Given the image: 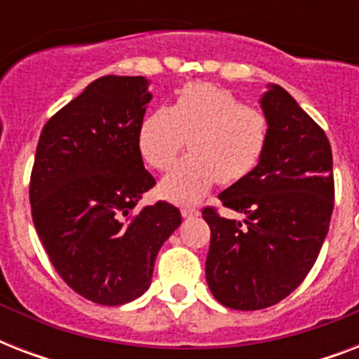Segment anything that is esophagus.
Listing matches in <instances>:
<instances>
[{
  "label": "esophagus",
  "instance_id": "34e87169",
  "mask_svg": "<svg viewBox=\"0 0 359 359\" xmlns=\"http://www.w3.org/2000/svg\"><path fill=\"white\" fill-rule=\"evenodd\" d=\"M180 214H182V218H197V216H199V210L194 207H182L180 208Z\"/></svg>",
  "mask_w": 359,
  "mask_h": 359
}]
</instances>
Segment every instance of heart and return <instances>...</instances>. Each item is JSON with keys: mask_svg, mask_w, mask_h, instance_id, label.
<instances>
[{"mask_svg": "<svg viewBox=\"0 0 359 359\" xmlns=\"http://www.w3.org/2000/svg\"><path fill=\"white\" fill-rule=\"evenodd\" d=\"M268 140L270 123L261 109L207 81L182 87L169 108L149 111L137 130L141 156L154 169H168L190 143V154L162 180V194L175 203L199 201L218 180L245 179L264 156Z\"/></svg>", "mask_w": 359, "mask_h": 359, "instance_id": "b5f03b06", "label": "heart"}]
</instances>
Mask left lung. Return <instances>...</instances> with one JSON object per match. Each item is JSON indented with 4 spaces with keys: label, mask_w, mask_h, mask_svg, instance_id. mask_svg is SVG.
<instances>
[{
    "label": "left lung",
    "mask_w": 359,
    "mask_h": 359,
    "mask_svg": "<svg viewBox=\"0 0 359 359\" xmlns=\"http://www.w3.org/2000/svg\"><path fill=\"white\" fill-rule=\"evenodd\" d=\"M261 108L270 123L264 156L218 196L245 219L203 208L210 227L208 289L222 306L240 311L273 306L306 279L334 210V160L324 130L273 83Z\"/></svg>",
    "instance_id": "obj_1"
}]
</instances>
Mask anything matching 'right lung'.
I'll use <instances>...</instances> for the list:
<instances>
[{
    "label": "right lung",
    "mask_w": 359,
    "mask_h": 359,
    "mask_svg": "<svg viewBox=\"0 0 359 359\" xmlns=\"http://www.w3.org/2000/svg\"><path fill=\"white\" fill-rule=\"evenodd\" d=\"M151 98L143 76H102L44 124L36 145V235L65 283L100 306L149 289L158 251L182 222L165 201L130 214L156 184L137 147Z\"/></svg>",
    "instance_id": "right-lung-1"
}]
</instances>
